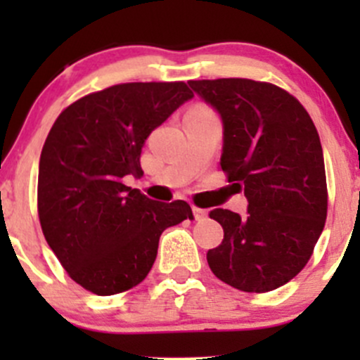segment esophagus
Returning <instances> with one entry per match:
<instances>
[{
    "label": "esophagus",
    "mask_w": 360,
    "mask_h": 360,
    "mask_svg": "<svg viewBox=\"0 0 360 360\" xmlns=\"http://www.w3.org/2000/svg\"><path fill=\"white\" fill-rule=\"evenodd\" d=\"M193 216H195V219H197V221H203L207 217V210L200 209V207H197V205H193Z\"/></svg>",
    "instance_id": "esophagus-1"
}]
</instances>
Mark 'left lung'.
<instances>
[{
    "label": "left lung",
    "instance_id": "obj_1",
    "mask_svg": "<svg viewBox=\"0 0 360 360\" xmlns=\"http://www.w3.org/2000/svg\"><path fill=\"white\" fill-rule=\"evenodd\" d=\"M188 83L221 115V169L249 202L244 217L210 210L224 238L209 249L207 263L231 288L274 291L303 270L324 230L328 184L317 129L300 101L274 83Z\"/></svg>",
    "mask_w": 360,
    "mask_h": 360
}]
</instances>
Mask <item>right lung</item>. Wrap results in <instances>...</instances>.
Returning <instances> with one entry per match:
<instances>
[{
    "label": "right lung",
    "instance_id": "1",
    "mask_svg": "<svg viewBox=\"0 0 360 360\" xmlns=\"http://www.w3.org/2000/svg\"><path fill=\"white\" fill-rule=\"evenodd\" d=\"M193 92L184 82L120 83L57 116L41 150L38 216L69 277L97 296L146 278L163 230L193 219L184 200L155 202L123 184L143 176L144 141Z\"/></svg>",
    "mask_w": 360,
    "mask_h": 360
}]
</instances>
